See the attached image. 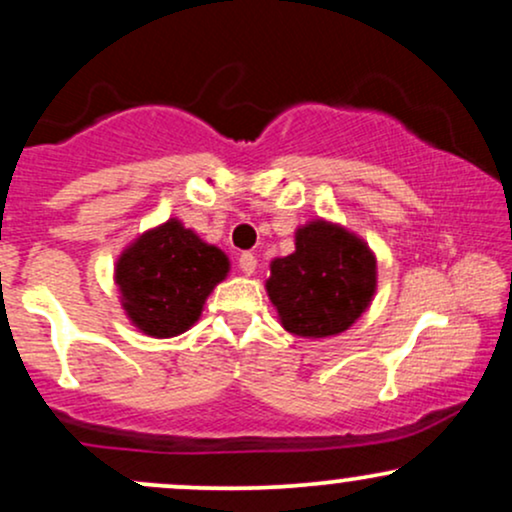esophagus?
I'll use <instances>...</instances> for the list:
<instances>
[{
	"label": "esophagus",
	"instance_id": "34e87169",
	"mask_svg": "<svg viewBox=\"0 0 512 512\" xmlns=\"http://www.w3.org/2000/svg\"><path fill=\"white\" fill-rule=\"evenodd\" d=\"M238 269L245 276H252V274H255V269H257V257L252 255V252H243V255L238 257Z\"/></svg>",
	"mask_w": 512,
	"mask_h": 512
}]
</instances>
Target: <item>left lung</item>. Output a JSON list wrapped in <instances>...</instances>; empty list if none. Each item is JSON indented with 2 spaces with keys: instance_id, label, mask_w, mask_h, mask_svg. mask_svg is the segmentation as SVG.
<instances>
[{
  "instance_id": "1",
  "label": "left lung",
  "mask_w": 512,
  "mask_h": 512,
  "mask_svg": "<svg viewBox=\"0 0 512 512\" xmlns=\"http://www.w3.org/2000/svg\"><path fill=\"white\" fill-rule=\"evenodd\" d=\"M296 250L274 257L264 284L281 327L303 339L349 330L378 291V257L342 223L313 219L296 228Z\"/></svg>"
}]
</instances>
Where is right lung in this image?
<instances>
[{"label":"right lung","mask_w":512,"mask_h":512,"mask_svg":"<svg viewBox=\"0 0 512 512\" xmlns=\"http://www.w3.org/2000/svg\"><path fill=\"white\" fill-rule=\"evenodd\" d=\"M231 272V260L178 216L139 233L115 262L120 305L146 337L170 339L202 317L211 291Z\"/></svg>","instance_id":"right-lung-1"}]
</instances>
